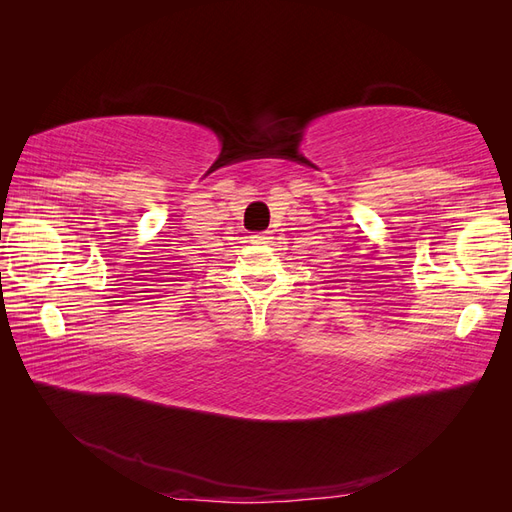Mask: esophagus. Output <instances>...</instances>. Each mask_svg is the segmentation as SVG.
<instances>
[{
  "label": "esophagus",
  "mask_w": 512,
  "mask_h": 512,
  "mask_svg": "<svg viewBox=\"0 0 512 512\" xmlns=\"http://www.w3.org/2000/svg\"><path fill=\"white\" fill-rule=\"evenodd\" d=\"M269 239H273L269 230L267 232H258V235H252V243H269Z\"/></svg>",
  "instance_id": "esophagus-1"
}]
</instances>
